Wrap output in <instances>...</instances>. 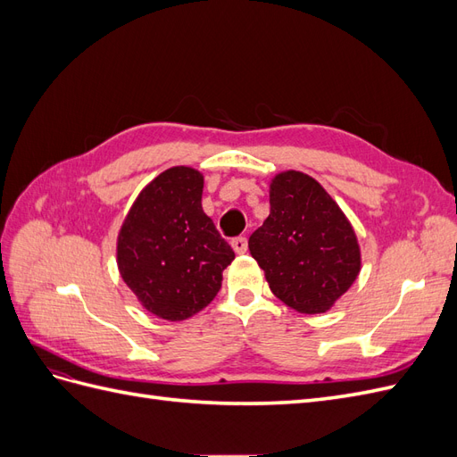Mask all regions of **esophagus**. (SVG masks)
I'll use <instances>...</instances> for the list:
<instances>
[{
    "mask_svg": "<svg viewBox=\"0 0 457 457\" xmlns=\"http://www.w3.org/2000/svg\"><path fill=\"white\" fill-rule=\"evenodd\" d=\"M230 245H232V250L237 252L238 255H242V253H245V252H247V240H245L244 237L234 238V240L230 242Z\"/></svg>",
    "mask_w": 457,
    "mask_h": 457,
    "instance_id": "1",
    "label": "esophagus"
}]
</instances>
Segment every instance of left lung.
Returning a JSON list of instances; mask_svg holds the SVG:
<instances>
[{
  "label": "left lung",
  "instance_id": "8db88e82",
  "mask_svg": "<svg viewBox=\"0 0 457 457\" xmlns=\"http://www.w3.org/2000/svg\"><path fill=\"white\" fill-rule=\"evenodd\" d=\"M269 202L247 245L270 292L301 314L329 311L362 269L351 220L316 179L295 170L270 179Z\"/></svg>",
  "mask_w": 457,
  "mask_h": 457
}]
</instances>
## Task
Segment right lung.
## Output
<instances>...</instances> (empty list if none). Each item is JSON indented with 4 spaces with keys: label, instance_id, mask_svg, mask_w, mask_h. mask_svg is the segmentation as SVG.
Masks as SVG:
<instances>
[{
    "label": "right lung",
    "instance_id": "obj_1",
    "mask_svg": "<svg viewBox=\"0 0 457 457\" xmlns=\"http://www.w3.org/2000/svg\"><path fill=\"white\" fill-rule=\"evenodd\" d=\"M204 175L188 165L162 171L123 219L116 262L137 301L158 318L181 322L205 309L234 259L202 210Z\"/></svg>",
    "mask_w": 457,
    "mask_h": 457
}]
</instances>
